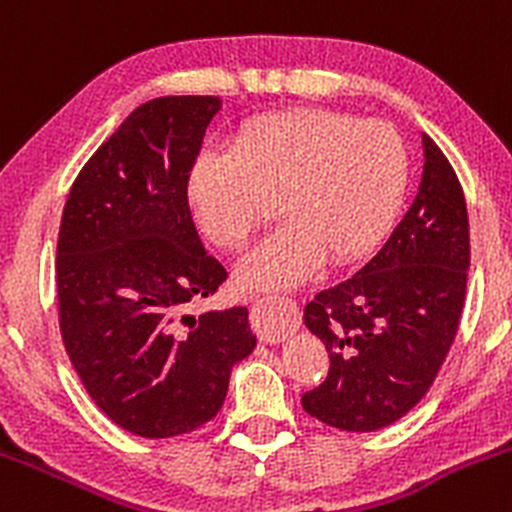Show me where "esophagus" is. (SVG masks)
I'll list each match as a JSON object with an SVG mask.
<instances>
[{"mask_svg": "<svg viewBox=\"0 0 512 512\" xmlns=\"http://www.w3.org/2000/svg\"><path fill=\"white\" fill-rule=\"evenodd\" d=\"M258 305H261V300H256L254 303V310H251V320H254V328L258 333V340L263 342H283L288 335L295 330V323H283V325H276L271 323V320H266L261 315V310H258Z\"/></svg>", "mask_w": 512, "mask_h": 512, "instance_id": "obj_1", "label": "esophagus"}]
</instances>
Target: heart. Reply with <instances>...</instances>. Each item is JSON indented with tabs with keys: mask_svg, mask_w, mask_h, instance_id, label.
Returning a JSON list of instances; mask_svg holds the SVG:
<instances>
[{
	"mask_svg": "<svg viewBox=\"0 0 512 512\" xmlns=\"http://www.w3.org/2000/svg\"><path fill=\"white\" fill-rule=\"evenodd\" d=\"M409 147L387 120L293 108L246 120L231 150H204L189 202L204 234L239 251L273 219L286 226L241 261L251 286H288L328 258L357 261L382 244L409 187Z\"/></svg>",
	"mask_w": 512,
	"mask_h": 512,
	"instance_id": "1",
	"label": "heart"
}]
</instances>
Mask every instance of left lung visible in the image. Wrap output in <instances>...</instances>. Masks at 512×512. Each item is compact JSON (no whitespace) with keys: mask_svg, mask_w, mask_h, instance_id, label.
<instances>
[{"mask_svg":"<svg viewBox=\"0 0 512 512\" xmlns=\"http://www.w3.org/2000/svg\"><path fill=\"white\" fill-rule=\"evenodd\" d=\"M404 219L355 276L305 305L330 372L303 409L340 431H377L421 402L449 355L466 300L471 239L461 182L429 135Z\"/></svg>","mask_w":512,"mask_h":512,"instance_id":"1","label":"left lung"}]
</instances>
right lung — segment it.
<instances>
[{"instance_id":"obj_1","label":"right lung","mask_w":512,"mask_h":512,"mask_svg":"<svg viewBox=\"0 0 512 512\" xmlns=\"http://www.w3.org/2000/svg\"><path fill=\"white\" fill-rule=\"evenodd\" d=\"M219 108L214 96L147 100L93 152L63 207V345L100 412L145 439L214 419L231 367L256 347L241 305L184 313L226 281L187 202L189 172Z\"/></svg>"}]
</instances>
